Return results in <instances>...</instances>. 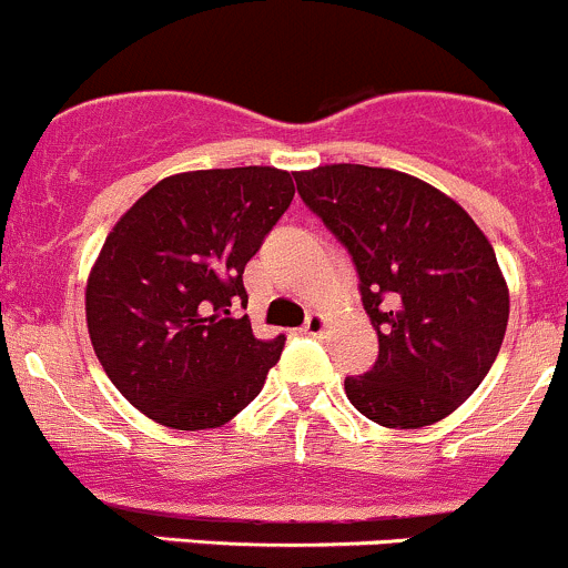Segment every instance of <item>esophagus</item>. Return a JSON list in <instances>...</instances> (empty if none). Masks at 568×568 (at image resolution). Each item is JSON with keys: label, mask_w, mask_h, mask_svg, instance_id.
<instances>
[{"label": "esophagus", "mask_w": 568, "mask_h": 568, "mask_svg": "<svg viewBox=\"0 0 568 568\" xmlns=\"http://www.w3.org/2000/svg\"><path fill=\"white\" fill-rule=\"evenodd\" d=\"M323 332H326V317L317 315V312H312L304 323V334H310V337H321Z\"/></svg>", "instance_id": "1"}]
</instances>
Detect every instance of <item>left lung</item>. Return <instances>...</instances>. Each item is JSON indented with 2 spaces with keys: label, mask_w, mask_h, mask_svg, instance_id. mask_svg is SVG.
Returning a JSON list of instances; mask_svg holds the SVG:
<instances>
[{
  "label": "left lung",
  "mask_w": 568,
  "mask_h": 568,
  "mask_svg": "<svg viewBox=\"0 0 568 568\" xmlns=\"http://www.w3.org/2000/svg\"><path fill=\"white\" fill-rule=\"evenodd\" d=\"M298 194L348 251L379 356L345 376L348 402L387 429L455 413L488 376L510 298L496 253L455 200L396 170L295 172Z\"/></svg>",
  "instance_id": "8db88e82"
}]
</instances>
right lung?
<instances>
[{"instance_id": "add662e5", "label": "right lung", "mask_w": 568, "mask_h": 568, "mask_svg": "<svg viewBox=\"0 0 568 568\" xmlns=\"http://www.w3.org/2000/svg\"><path fill=\"white\" fill-rule=\"evenodd\" d=\"M275 166L164 178L122 214L85 287L91 345L108 379L148 418L214 429L262 390L284 334L258 339L245 264L293 203Z\"/></svg>"}]
</instances>
